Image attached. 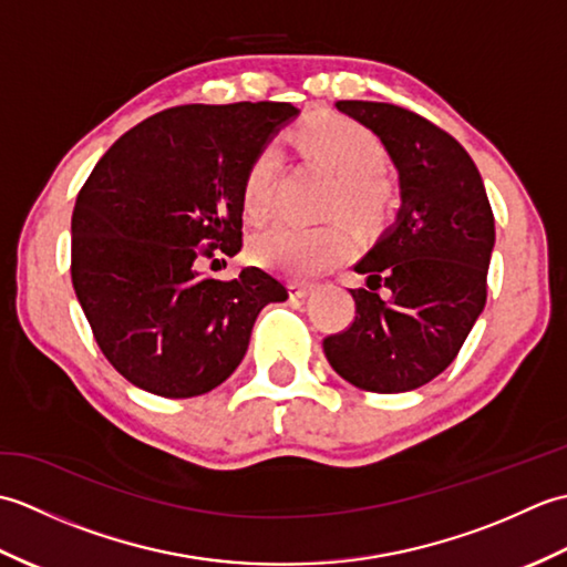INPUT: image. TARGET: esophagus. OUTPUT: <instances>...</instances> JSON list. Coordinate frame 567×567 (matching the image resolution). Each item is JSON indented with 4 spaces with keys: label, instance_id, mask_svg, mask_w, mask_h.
Returning <instances> with one entry per match:
<instances>
[{
    "label": "esophagus",
    "instance_id": "34e87169",
    "mask_svg": "<svg viewBox=\"0 0 567 567\" xmlns=\"http://www.w3.org/2000/svg\"><path fill=\"white\" fill-rule=\"evenodd\" d=\"M309 292H315V282H302V280H292L290 282V295L295 299H302L307 297Z\"/></svg>",
    "mask_w": 567,
    "mask_h": 567
}]
</instances>
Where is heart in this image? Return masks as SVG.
Returning <instances> with one entry per match:
<instances>
[{"instance_id": "heart-1", "label": "heart", "mask_w": 567, "mask_h": 567, "mask_svg": "<svg viewBox=\"0 0 567 567\" xmlns=\"http://www.w3.org/2000/svg\"><path fill=\"white\" fill-rule=\"evenodd\" d=\"M299 151L307 161L336 173L329 192V214L341 212L358 228H375L388 219L394 192L382 177L388 165L384 143L363 124L341 114H319L299 131ZM280 148L275 143L252 155L240 183V209L246 219L262 221L272 207ZM351 250V236L341 224L299 226L280 221L252 238L250 256L287 275H315L339 262Z\"/></svg>"}]
</instances>
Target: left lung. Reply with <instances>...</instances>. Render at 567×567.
<instances>
[{
    "label": "left lung",
    "mask_w": 567,
    "mask_h": 567,
    "mask_svg": "<svg viewBox=\"0 0 567 567\" xmlns=\"http://www.w3.org/2000/svg\"><path fill=\"white\" fill-rule=\"evenodd\" d=\"M400 171L402 209L355 265V319L323 339L331 368L360 390H416L449 368L483 315L495 216L477 167L443 128L388 102H336Z\"/></svg>",
    "instance_id": "1"
}]
</instances>
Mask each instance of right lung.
Segmentation results:
<instances>
[{
    "label": "right lung",
    "instance_id": "1",
    "mask_svg": "<svg viewBox=\"0 0 567 567\" xmlns=\"http://www.w3.org/2000/svg\"><path fill=\"white\" fill-rule=\"evenodd\" d=\"M287 102L183 104L148 116L94 165L72 212L70 275L118 375L185 400L231 375L260 309L287 287L260 268L234 280L197 265L244 246L240 183Z\"/></svg>",
    "mask_w": 567,
    "mask_h": 567
}]
</instances>
